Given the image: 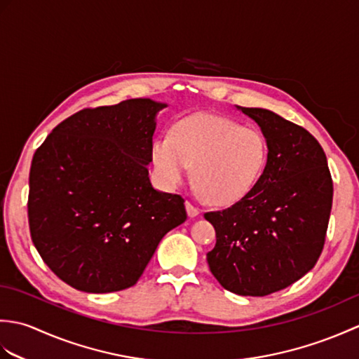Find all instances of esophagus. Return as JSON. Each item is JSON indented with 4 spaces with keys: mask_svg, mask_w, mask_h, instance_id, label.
Instances as JSON below:
<instances>
[{
    "mask_svg": "<svg viewBox=\"0 0 359 359\" xmlns=\"http://www.w3.org/2000/svg\"><path fill=\"white\" fill-rule=\"evenodd\" d=\"M185 207H187V212H188L189 217H196L197 215H199V208H196L194 205L189 202V201L185 202Z\"/></svg>",
    "mask_w": 359,
    "mask_h": 359,
    "instance_id": "34e87169",
    "label": "esophagus"
}]
</instances>
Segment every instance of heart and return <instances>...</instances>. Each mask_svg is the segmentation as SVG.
I'll return each instance as SVG.
<instances>
[{"label": "heart", "mask_w": 359, "mask_h": 359, "mask_svg": "<svg viewBox=\"0 0 359 359\" xmlns=\"http://www.w3.org/2000/svg\"><path fill=\"white\" fill-rule=\"evenodd\" d=\"M266 154L259 129L215 114L180 120L171 135H158L151 144L152 165L163 187H179L193 166L194 184L212 205H233L247 197L261 179Z\"/></svg>", "instance_id": "heart-1"}]
</instances>
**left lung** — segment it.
<instances>
[{
	"instance_id": "obj_1",
	"label": "left lung",
	"mask_w": 359,
	"mask_h": 359,
	"mask_svg": "<svg viewBox=\"0 0 359 359\" xmlns=\"http://www.w3.org/2000/svg\"><path fill=\"white\" fill-rule=\"evenodd\" d=\"M261 126L266 165L251 193L205 212L216 245L211 273L228 292L266 296L309 273L323 253L333 182L321 144L307 129L262 108H239Z\"/></svg>"
}]
</instances>
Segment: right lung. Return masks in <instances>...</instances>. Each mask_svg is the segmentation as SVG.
<instances>
[{
    "instance_id": "obj_1",
    "label": "right lung",
    "mask_w": 359,
    "mask_h": 359,
    "mask_svg": "<svg viewBox=\"0 0 359 359\" xmlns=\"http://www.w3.org/2000/svg\"><path fill=\"white\" fill-rule=\"evenodd\" d=\"M165 106L131 98L81 109L35 151L30 238L44 264L80 292L133 287L163 236L187 220L184 197L157 191L148 177Z\"/></svg>"
}]
</instances>
